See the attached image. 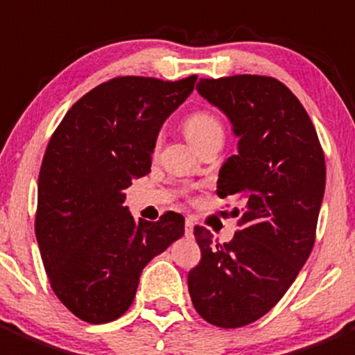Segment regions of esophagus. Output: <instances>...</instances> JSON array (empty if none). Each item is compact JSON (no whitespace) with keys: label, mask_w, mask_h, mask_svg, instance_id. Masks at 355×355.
<instances>
[{"label":"esophagus","mask_w":355,"mask_h":355,"mask_svg":"<svg viewBox=\"0 0 355 355\" xmlns=\"http://www.w3.org/2000/svg\"><path fill=\"white\" fill-rule=\"evenodd\" d=\"M192 227H194V222H192V218H185V236H187V237L192 236Z\"/></svg>","instance_id":"obj_1"}]
</instances>
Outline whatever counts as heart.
Instances as JSON below:
<instances>
[{
  "instance_id": "obj_1",
  "label": "heart",
  "mask_w": 355,
  "mask_h": 355,
  "mask_svg": "<svg viewBox=\"0 0 355 355\" xmlns=\"http://www.w3.org/2000/svg\"><path fill=\"white\" fill-rule=\"evenodd\" d=\"M184 130L187 133L189 140L196 147L205 146L206 142L223 137V125L218 119V116L213 114L211 111H194L189 114L184 121Z\"/></svg>"
}]
</instances>
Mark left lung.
<instances>
[{
    "label": "left lung",
    "mask_w": 355,
    "mask_h": 355,
    "mask_svg": "<svg viewBox=\"0 0 355 355\" xmlns=\"http://www.w3.org/2000/svg\"><path fill=\"white\" fill-rule=\"evenodd\" d=\"M196 90L227 114L239 137L216 194L243 201L230 243L194 227L201 260L187 277L205 321L241 328L265 315L297 279L315 243L326 184L321 142L293 92L270 76L199 79Z\"/></svg>",
    "instance_id": "1"
}]
</instances>
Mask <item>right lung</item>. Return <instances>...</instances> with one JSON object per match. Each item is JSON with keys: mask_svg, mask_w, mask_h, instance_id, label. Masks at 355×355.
I'll use <instances>...</instances> for the list:
<instances>
[{"mask_svg": "<svg viewBox=\"0 0 355 355\" xmlns=\"http://www.w3.org/2000/svg\"><path fill=\"white\" fill-rule=\"evenodd\" d=\"M196 79H109L69 109L48 142L34 230L51 290L81 321L121 318L144 267L184 236L180 213L135 223L123 201L150 171L159 128Z\"/></svg>", "mask_w": 355, "mask_h": 355, "instance_id": "add662e5", "label": "right lung"}]
</instances>
